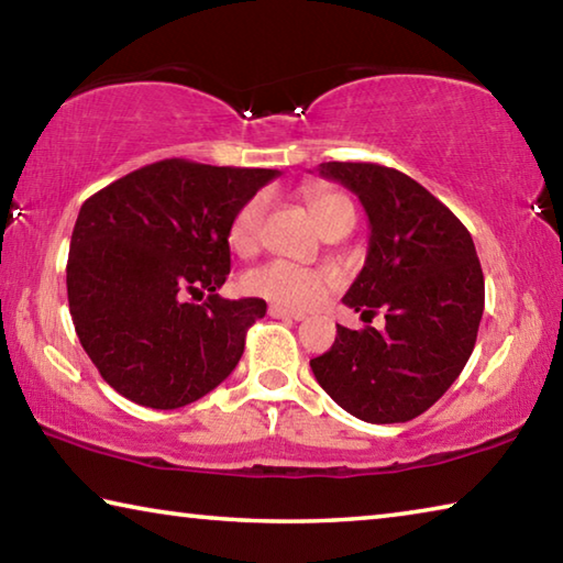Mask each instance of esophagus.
<instances>
[{
    "instance_id": "esophagus-1",
    "label": "esophagus",
    "mask_w": 563,
    "mask_h": 563,
    "mask_svg": "<svg viewBox=\"0 0 563 563\" xmlns=\"http://www.w3.org/2000/svg\"><path fill=\"white\" fill-rule=\"evenodd\" d=\"M271 318H278V320H305V312H295L288 308H278V305H273L268 310Z\"/></svg>"
}]
</instances>
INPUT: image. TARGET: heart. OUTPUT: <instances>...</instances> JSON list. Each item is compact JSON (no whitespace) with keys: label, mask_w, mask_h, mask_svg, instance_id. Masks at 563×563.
Returning <instances> with one entry per match:
<instances>
[{"label":"heart","mask_w":563,"mask_h":563,"mask_svg":"<svg viewBox=\"0 0 563 563\" xmlns=\"http://www.w3.org/2000/svg\"><path fill=\"white\" fill-rule=\"evenodd\" d=\"M308 206L320 228L330 223L335 216H355V208H352L350 198L338 194V190H310ZM265 208H268V198L263 194L247 198V201L238 208V213L231 221V231H228V241H231L238 253H251L253 247L258 245ZM335 283L338 275L332 271L305 268V265L290 261H273L268 265H263V268L253 271L245 280L251 292L261 295V298L271 302L285 305V308L298 310H308L312 305H318Z\"/></svg>","instance_id":"1"}]
</instances>
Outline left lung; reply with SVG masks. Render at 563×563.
Listing matches in <instances>:
<instances>
[{
  "label": "left lung",
  "mask_w": 563,
  "mask_h": 563,
  "mask_svg": "<svg viewBox=\"0 0 563 563\" xmlns=\"http://www.w3.org/2000/svg\"><path fill=\"white\" fill-rule=\"evenodd\" d=\"M360 198L369 221L367 258L342 302L385 328L338 325L312 375L362 422H409L440 399L470 360L484 312L474 241L450 208L402 170L377 164L318 166Z\"/></svg>",
  "instance_id": "1"
}]
</instances>
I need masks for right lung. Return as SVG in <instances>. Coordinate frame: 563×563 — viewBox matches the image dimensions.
Wrapping results in <instances>:
<instances>
[{"instance_id":"obj_1","label":"right lung","mask_w":563,"mask_h":563,"mask_svg":"<svg viewBox=\"0 0 563 563\" xmlns=\"http://www.w3.org/2000/svg\"><path fill=\"white\" fill-rule=\"evenodd\" d=\"M278 176L166 158L81 206L66 292L81 347L131 402L176 409L233 373L265 300H225L231 221ZM190 297L203 299L194 303Z\"/></svg>"}]
</instances>
